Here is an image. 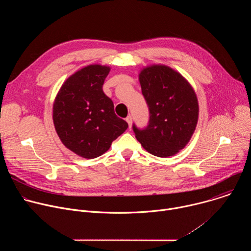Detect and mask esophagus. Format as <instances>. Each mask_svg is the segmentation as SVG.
Listing matches in <instances>:
<instances>
[{
	"label": "esophagus",
	"mask_w": 251,
	"mask_h": 251,
	"mask_svg": "<svg viewBox=\"0 0 251 251\" xmlns=\"http://www.w3.org/2000/svg\"><path fill=\"white\" fill-rule=\"evenodd\" d=\"M126 121H127V123H128V125H129V128H131V126H132V117H131L130 115L127 116Z\"/></svg>",
	"instance_id": "obj_1"
}]
</instances>
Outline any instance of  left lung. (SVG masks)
I'll return each mask as SVG.
<instances>
[{"mask_svg": "<svg viewBox=\"0 0 251 251\" xmlns=\"http://www.w3.org/2000/svg\"><path fill=\"white\" fill-rule=\"evenodd\" d=\"M139 81L150 111L149 125L133 130L142 147L167 158L177 154L190 142L199 120V101L190 82L164 64L143 67Z\"/></svg>", "mask_w": 251, "mask_h": 251, "instance_id": "left-lung-1", "label": "left lung"}]
</instances>
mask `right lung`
Wrapping results in <instances>:
<instances>
[{"label": "right lung", "instance_id": "add662e5", "mask_svg": "<svg viewBox=\"0 0 251 251\" xmlns=\"http://www.w3.org/2000/svg\"><path fill=\"white\" fill-rule=\"evenodd\" d=\"M109 71V66L101 64L77 70L63 82L53 102L55 131L62 144L81 158L103 155L128 128L102 89Z\"/></svg>", "mask_w": 251, "mask_h": 251}]
</instances>
